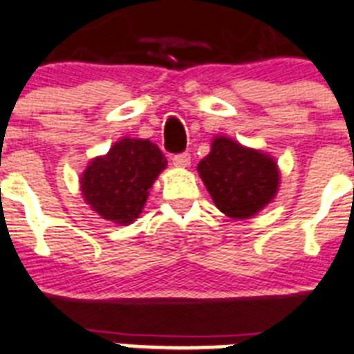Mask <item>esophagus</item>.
I'll list each match as a JSON object with an SVG mask.
<instances>
[{
	"label": "esophagus",
	"mask_w": 354,
	"mask_h": 354,
	"mask_svg": "<svg viewBox=\"0 0 354 354\" xmlns=\"http://www.w3.org/2000/svg\"><path fill=\"white\" fill-rule=\"evenodd\" d=\"M173 164L176 165V167H187V165L190 164V155L185 151V153H178V155H173Z\"/></svg>",
	"instance_id": "obj_1"
}]
</instances>
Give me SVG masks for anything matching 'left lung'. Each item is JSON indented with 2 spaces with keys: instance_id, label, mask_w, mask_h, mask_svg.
<instances>
[{
  "instance_id": "left-lung-1",
  "label": "left lung",
  "mask_w": 354,
  "mask_h": 354,
  "mask_svg": "<svg viewBox=\"0 0 354 354\" xmlns=\"http://www.w3.org/2000/svg\"><path fill=\"white\" fill-rule=\"evenodd\" d=\"M216 208L231 218H248L268 205L279 187L272 157L227 138L213 139L212 151L197 165Z\"/></svg>"
}]
</instances>
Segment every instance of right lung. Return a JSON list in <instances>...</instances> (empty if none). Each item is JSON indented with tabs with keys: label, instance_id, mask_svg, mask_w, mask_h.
I'll use <instances>...</instances> for the list:
<instances>
[{
	"label": "right lung",
	"instance_id": "add662e5",
	"mask_svg": "<svg viewBox=\"0 0 354 354\" xmlns=\"http://www.w3.org/2000/svg\"><path fill=\"white\" fill-rule=\"evenodd\" d=\"M165 165L164 153L149 139L125 138L106 157L91 160L81 176L82 196L102 218L132 224Z\"/></svg>",
	"mask_w": 354,
	"mask_h": 354
}]
</instances>
